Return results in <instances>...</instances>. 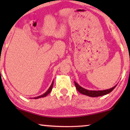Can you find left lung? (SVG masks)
<instances>
[{
  "instance_id": "obj_1",
  "label": "left lung",
  "mask_w": 130,
  "mask_h": 130,
  "mask_svg": "<svg viewBox=\"0 0 130 130\" xmlns=\"http://www.w3.org/2000/svg\"><path fill=\"white\" fill-rule=\"evenodd\" d=\"M74 85H75L76 88L78 92H79L80 93L83 94V95H87V96H90V97H97V96H103V95H106L109 93L112 92L115 87H116V86H115L114 87L111 88V89H107V90H87V89H84V88L80 87L77 83L74 82Z\"/></svg>"
}]
</instances>
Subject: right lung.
Masks as SVG:
<instances>
[{"label":"right lung","instance_id":"1","mask_svg":"<svg viewBox=\"0 0 130 130\" xmlns=\"http://www.w3.org/2000/svg\"><path fill=\"white\" fill-rule=\"evenodd\" d=\"M53 84H54V82L53 81V83H52L51 85V86L50 87V88H49V89L47 90L46 92L44 93V94H43V95H40V96H37V97H35L34 98V99H37V98H43V97H45V96H47V95H48L49 93H50L51 91L52 90V89H53Z\"/></svg>","mask_w":130,"mask_h":130}]
</instances>
